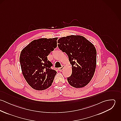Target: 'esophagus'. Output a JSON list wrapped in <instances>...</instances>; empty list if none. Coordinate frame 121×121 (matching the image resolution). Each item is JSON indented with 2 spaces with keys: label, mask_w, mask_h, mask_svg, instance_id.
<instances>
[{
  "label": "esophagus",
  "mask_w": 121,
  "mask_h": 121,
  "mask_svg": "<svg viewBox=\"0 0 121 121\" xmlns=\"http://www.w3.org/2000/svg\"><path fill=\"white\" fill-rule=\"evenodd\" d=\"M64 67H65V66H62V67H61V68H59V69H58V70L59 71H62L63 69L64 68Z\"/></svg>",
  "instance_id": "obj_1"
}]
</instances>
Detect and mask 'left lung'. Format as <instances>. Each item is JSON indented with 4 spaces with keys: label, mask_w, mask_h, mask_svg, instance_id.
I'll list each match as a JSON object with an SVG mask.
<instances>
[{
    "label": "left lung",
    "mask_w": 121,
    "mask_h": 121,
    "mask_svg": "<svg viewBox=\"0 0 121 121\" xmlns=\"http://www.w3.org/2000/svg\"><path fill=\"white\" fill-rule=\"evenodd\" d=\"M59 48L68 55L72 66L71 75L67 78L71 86L82 88L90 82L96 66V50L84 37L71 35L58 40Z\"/></svg>",
    "instance_id": "8db88e82"
}]
</instances>
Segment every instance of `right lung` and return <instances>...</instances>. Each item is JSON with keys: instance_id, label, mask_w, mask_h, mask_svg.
Returning a JSON list of instances; mask_svg holds the SVG:
<instances>
[{"instance_id": "right-lung-1", "label": "right lung", "mask_w": 121, "mask_h": 121, "mask_svg": "<svg viewBox=\"0 0 121 121\" xmlns=\"http://www.w3.org/2000/svg\"><path fill=\"white\" fill-rule=\"evenodd\" d=\"M58 38L35 39L21 51L19 61L22 74L28 84L37 90L46 89L52 85L57 73L51 69L47 56L57 47Z\"/></svg>"}]
</instances>
